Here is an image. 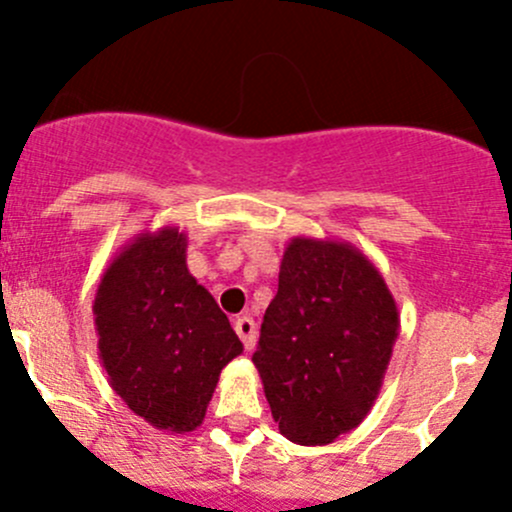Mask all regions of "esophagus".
<instances>
[{
    "instance_id": "esophagus-1",
    "label": "esophagus",
    "mask_w": 512,
    "mask_h": 512,
    "mask_svg": "<svg viewBox=\"0 0 512 512\" xmlns=\"http://www.w3.org/2000/svg\"><path fill=\"white\" fill-rule=\"evenodd\" d=\"M232 327H235L237 337L242 339V344H245L247 352H250V349H255L257 327H255V322H252V317H237L235 322H232Z\"/></svg>"
}]
</instances>
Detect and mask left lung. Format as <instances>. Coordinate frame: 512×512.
I'll list each match as a JSON object with an SVG mask.
<instances>
[{"label":"left lung","mask_w":512,"mask_h":512,"mask_svg":"<svg viewBox=\"0 0 512 512\" xmlns=\"http://www.w3.org/2000/svg\"><path fill=\"white\" fill-rule=\"evenodd\" d=\"M399 307L352 242L292 237L252 354L272 418L299 446H327L364 421L399 337Z\"/></svg>","instance_id":"left-lung-1"}]
</instances>
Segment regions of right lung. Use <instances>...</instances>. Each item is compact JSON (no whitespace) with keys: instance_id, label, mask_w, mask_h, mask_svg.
<instances>
[{"instance_id":"obj_1","label":"right lung","mask_w":512,"mask_h":512,"mask_svg":"<svg viewBox=\"0 0 512 512\" xmlns=\"http://www.w3.org/2000/svg\"><path fill=\"white\" fill-rule=\"evenodd\" d=\"M178 227L143 230L98 282L94 324L111 389L136 416L168 433L203 423L220 371L242 354L213 294L185 265Z\"/></svg>"}]
</instances>
